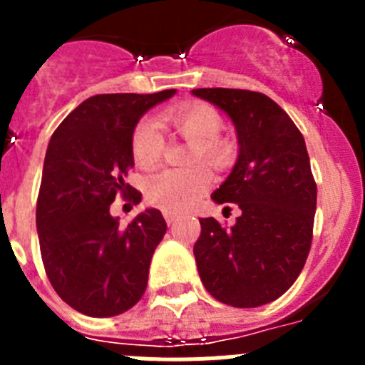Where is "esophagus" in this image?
Returning a JSON list of instances; mask_svg holds the SVG:
<instances>
[{
    "mask_svg": "<svg viewBox=\"0 0 365 365\" xmlns=\"http://www.w3.org/2000/svg\"><path fill=\"white\" fill-rule=\"evenodd\" d=\"M177 217H179V215L172 214V212H166V214H164V219H166L168 227H170V225H173V222L177 221Z\"/></svg>",
    "mask_w": 365,
    "mask_h": 365,
    "instance_id": "obj_1",
    "label": "esophagus"
}]
</instances>
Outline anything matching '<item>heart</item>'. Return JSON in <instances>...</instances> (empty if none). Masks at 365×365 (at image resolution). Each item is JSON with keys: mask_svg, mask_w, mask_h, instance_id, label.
I'll list each match as a JSON object with an SVG mask.
<instances>
[{"mask_svg": "<svg viewBox=\"0 0 365 365\" xmlns=\"http://www.w3.org/2000/svg\"><path fill=\"white\" fill-rule=\"evenodd\" d=\"M164 118L180 135L192 140L190 163L208 160L214 166H225L230 159L232 146L221 140L222 120L214 108L206 104L180 106L168 109ZM164 151V137L151 118H140L131 133V155L137 166L151 168L159 163ZM210 168L205 164L188 170H163L150 175L144 182V192L150 205L164 212H185L212 186Z\"/></svg>", "mask_w": 365, "mask_h": 365, "instance_id": "obj_1", "label": "heart"}]
</instances>
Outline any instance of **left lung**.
Masks as SVG:
<instances>
[{
    "label": "left lung",
    "mask_w": 365,
    "mask_h": 365,
    "mask_svg": "<svg viewBox=\"0 0 365 365\" xmlns=\"http://www.w3.org/2000/svg\"><path fill=\"white\" fill-rule=\"evenodd\" d=\"M192 95L227 113L240 146L212 199L235 202L241 215L230 230L214 217L199 219L201 235L193 245L199 276L221 303L259 307L296 282L311 250L316 182L305 140L263 93L202 87Z\"/></svg>",
    "instance_id": "left-lung-1"
}]
</instances>
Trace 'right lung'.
<instances>
[{"label":"right lung","instance_id":"add662e5","mask_svg":"<svg viewBox=\"0 0 365 365\" xmlns=\"http://www.w3.org/2000/svg\"><path fill=\"white\" fill-rule=\"evenodd\" d=\"M175 89L95 95L58 125L47 146L36 205L45 272L74 311L117 316L143 298L166 221L146 208L128 227L109 214L117 195L140 202L124 177L135 166L131 133L144 113Z\"/></svg>","mask_w":365,"mask_h":365}]
</instances>
